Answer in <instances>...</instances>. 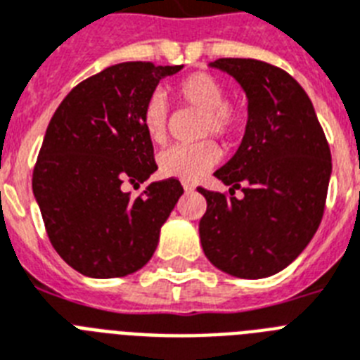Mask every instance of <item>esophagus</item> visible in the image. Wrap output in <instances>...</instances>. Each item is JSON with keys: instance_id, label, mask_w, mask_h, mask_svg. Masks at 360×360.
<instances>
[{"instance_id": "1", "label": "esophagus", "mask_w": 360, "mask_h": 360, "mask_svg": "<svg viewBox=\"0 0 360 360\" xmlns=\"http://www.w3.org/2000/svg\"><path fill=\"white\" fill-rule=\"evenodd\" d=\"M182 186H184V189H186V191H193V184H189V182H184Z\"/></svg>"}]
</instances>
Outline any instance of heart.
<instances>
[{"mask_svg":"<svg viewBox=\"0 0 360 360\" xmlns=\"http://www.w3.org/2000/svg\"><path fill=\"white\" fill-rule=\"evenodd\" d=\"M172 93L178 103L200 111L197 137H217L225 143L240 139L247 126V111L240 102L229 100L223 79L210 72H193L174 83ZM141 122L152 143L162 145L169 135V108L162 93H152L141 108ZM221 160L219 146L214 139L191 145L169 146L158 158L162 174L193 182Z\"/></svg>","mask_w":360,"mask_h":360,"instance_id":"heart-1","label":"heart"}]
</instances>
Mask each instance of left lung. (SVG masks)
Instances as JSON below:
<instances>
[{
	"label": "left lung",
	"instance_id": "1",
	"mask_svg": "<svg viewBox=\"0 0 360 360\" xmlns=\"http://www.w3.org/2000/svg\"><path fill=\"white\" fill-rule=\"evenodd\" d=\"M212 66L238 79L249 98L240 148L214 174L229 193L198 188L206 214L198 223L204 255L221 271L264 278L309 245L326 210L330 150L312 102L278 66L223 57ZM234 188L244 197L236 199Z\"/></svg>",
	"mask_w": 360,
	"mask_h": 360
}]
</instances>
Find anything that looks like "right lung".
<instances>
[{
    "label": "right lung",
    "instance_id": "1",
    "mask_svg": "<svg viewBox=\"0 0 360 360\" xmlns=\"http://www.w3.org/2000/svg\"><path fill=\"white\" fill-rule=\"evenodd\" d=\"M182 66L119 63L83 79L51 117L33 169V193L59 257L82 275L124 277L150 260L160 229L184 193L176 178L143 184L156 171L141 108L160 79Z\"/></svg>",
    "mask_w": 360,
    "mask_h": 360
}]
</instances>
